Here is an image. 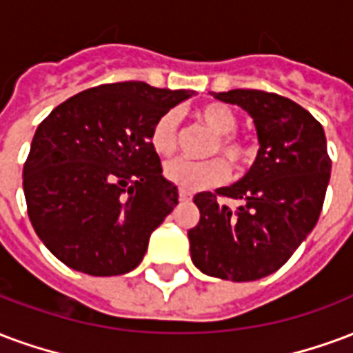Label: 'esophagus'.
<instances>
[{"label":"esophagus","mask_w":353,"mask_h":353,"mask_svg":"<svg viewBox=\"0 0 353 353\" xmlns=\"http://www.w3.org/2000/svg\"><path fill=\"white\" fill-rule=\"evenodd\" d=\"M190 198H192V194H190V192H185V190H179V200H181V202H189Z\"/></svg>","instance_id":"34e87169"}]
</instances>
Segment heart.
Returning <instances> with one entry per match:
<instances>
[{"instance_id":"b5f03b06","label":"heart","mask_w":353,"mask_h":353,"mask_svg":"<svg viewBox=\"0 0 353 353\" xmlns=\"http://www.w3.org/2000/svg\"><path fill=\"white\" fill-rule=\"evenodd\" d=\"M198 121L205 125L215 138L211 140L210 155L223 153L234 166H245L254 155V145L249 138L237 134V117L234 110L223 103H208L200 106L196 112ZM179 143V112L166 110L157 117L150 129V145L159 155L174 153ZM230 176L228 163L223 157H213L208 161H189L183 157L172 159L164 164L166 181L176 185L185 192L211 189L223 185Z\"/></svg>"}]
</instances>
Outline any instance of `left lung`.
Listing matches in <instances>:
<instances>
[{"label": "left lung", "mask_w": 353, "mask_h": 353, "mask_svg": "<svg viewBox=\"0 0 353 353\" xmlns=\"http://www.w3.org/2000/svg\"><path fill=\"white\" fill-rule=\"evenodd\" d=\"M254 119L260 150L237 183L198 192L190 258L210 276L247 283L275 273L318 223L331 176L322 125L286 97L260 90L215 93ZM219 197L241 199L236 212Z\"/></svg>", "instance_id": "left-lung-1"}]
</instances>
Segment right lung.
Instances as JSON below:
<instances>
[{"instance_id": "right-lung-1", "label": "right lung", "mask_w": 353, "mask_h": 353, "mask_svg": "<svg viewBox=\"0 0 353 353\" xmlns=\"http://www.w3.org/2000/svg\"><path fill=\"white\" fill-rule=\"evenodd\" d=\"M194 91L145 82L103 83L56 106L35 130L23 164L33 228L52 254L93 276L142 262L151 232L177 205L150 129Z\"/></svg>"}]
</instances>
